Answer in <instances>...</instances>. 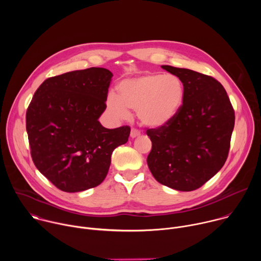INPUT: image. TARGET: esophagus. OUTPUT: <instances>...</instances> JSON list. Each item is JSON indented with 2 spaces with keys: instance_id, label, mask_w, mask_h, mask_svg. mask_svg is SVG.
Here are the masks:
<instances>
[{
  "instance_id": "obj_1",
  "label": "esophagus",
  "mask_w": 261,
  "mask_h": 261,
  "mask_svg": "<svg viewBox=\"0 0 261 261\" xmlns=\"http://www.w3.org/2000/svg\"><path fill=\"white\" fill-rule=\"evenodd\" d=\"M140 135V132L137 130V129H131V132H130V136L131 138H135V137H138Z\"/></svg>"
}]
</instances>
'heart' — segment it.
<instances>
[{"instance_id":"1","label":"heart","mask_w":261,"mask_h":261,"mask_svg":"<svg viewBox=\"0 0 261 261\" xmlns=\"http://www.w3.org/2000/svg\"><path fill=\"white\" fill-rule=\"evenodd\" d=\"M118 94L110 93L106 98V108L115 119H128L130 110H135L143 126L159 129L178 115L185 101V85L175 75L147 73L121 82Z\"/></svg>"}]
</instances>
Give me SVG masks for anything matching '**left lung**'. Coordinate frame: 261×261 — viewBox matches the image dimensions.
<instances>
[{"instance_id":"8db88e82","label":"left lung","mask_w":261,"mask_h":261,"mask_svg":"<svg viewBox=\"0 0 261 261\" xmlns=\"http://www.w3.org/2000/svg\"><path fill=\"white\" fill-rule=\"evenodd\" d=\"M161 68L181 80L185 101L171 123L146 131L152 141L147 166L160 184L177 191H193L224 165L234 111L225 89L215 79L190 69Z\"/></svg>"}]
</instances>
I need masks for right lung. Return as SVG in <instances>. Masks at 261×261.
Returning <instances> with one entry per match:
<instances>
[{"mask_svg": "<svg viewBox=\"0 0 261 261\" xmlns=\"http://www.w3.org/2000/svg\"><path fill=\"white\" fill-rule=\"evenodd\" d=\"M111 77L109 70L92 67L47 79L28 107L25 123L33 162L64 192H81L100 185L114 150L128 141V126L107 129L99 122Z\"/></svg>", "mask_w": 261, "mask_h": 261, "instance_id": "add662e5", "label": "right lung"}]
</instances>
